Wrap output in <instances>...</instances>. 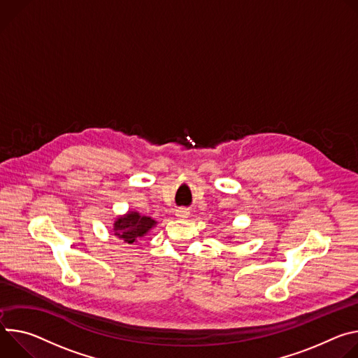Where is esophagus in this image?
Masks as SVG:
<instances>
[{
    "label": "esophagus",
    "instance_id": "34e87169",
    "mask_svg": "<svg viewBox=\"0 0 358 358\" xmlns=\"http://www.w3.org/2000/svg\"><path fill=\"white\" fill-rule=\"evenodd\" d=\"M176 216H178V219H186V217H189V210L187 209H178L176 210Z\"/></svg>",
    "mask_w": 358,
    "mask_h": 358
}]
</instances>
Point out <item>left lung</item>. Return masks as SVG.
Instances as JSON below:
<instances>
[{
	"label": "left lung",
	"instance_id": "8db88e82",
	"mask_svg": "<svg viewBox=\"0 0 358 358\" xmlns=\"http://www.w3.org/2000/svg\"><path fill=\"white\" fill-rule=\"evenodd\" d=\"M229 237H230V236H229Z\"/></svg>",
	"mask_w": 358,
	"mask_h": 358
}]
</instances>
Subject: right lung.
<instances>
[{
    "mask_svg": "<svg viewBox=\"0 0 358 358\" xmlns=\"http://www.w3.org/2000/svg\"><path fill=\"white\" fill-rule=\"evenodd\" d=\"M157 222L150 216L141 215L136 210H128L125 215L117 216L113 220V234L124 245L134 246L139 239L146 236Z\"/></svg>",
    "mask_w": 358,
    "mask_h": 358,
    "instance_id": "obj_1",
    "label": "right lung"
}]
</instances>
